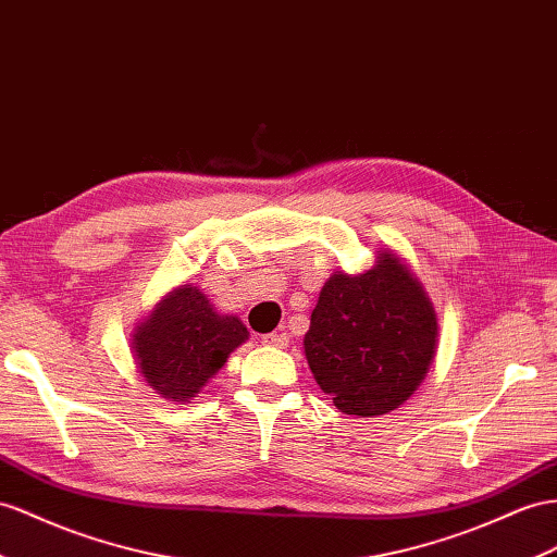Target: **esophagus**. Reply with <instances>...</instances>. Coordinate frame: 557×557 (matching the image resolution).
I'll use <instances>...</instances> for the list:
<instances>
[{
	"instance_id": "obj_1",
	"label": "esophagus",
	"mask_w": 557,
	"mask_h": 557,
	"mask_svg": "<svg viewBox=\"0 0 557 557\" xmlns=\"http://www.w3.org/2000/svg\"><path fill=\"white\" fill-rule=\"evenodd\" d=\"M263 344L265 346H273V348H284L289 344V336L284 332H270L263 336Z\"/></svg>"
}]
</instances>
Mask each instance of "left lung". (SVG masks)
Here are the masks:
<instances>
[{"instance_id":"obj_1","label":"left lung","mask_w":557,"mask_h":557,"mask_svg":"<svg viewBox=\"0 0 557 557\" xmlns=\"http://www.w3.org/2000/svg\"><path fill=\"white\" fill-rule=\"evenodd\" d=\"M437 341L421 282L383 251L362 275H332L304 338L318 386L355 417H381L419 388Z\"/></svg>"}]
</instances>
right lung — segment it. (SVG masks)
I'll return each instance as SVG.
<instances>
[{
	"label": "right lung",
	"instance_id": "obj_1",
	"mask_svg": "<svg viewBox=\"0 0 557 557\" xmlns=\"http://www.w3.org/2000/svg\"><path fill=\"white\" fill-rule=\"evenodd\" d=\"M247 336L237 318L219 315L202 292L183 284L138 326L134 350L148 386L171 403H185Z\"/></svg>",
	"mask_w": 557,
	"mask_h": 557
}]
</instances>
